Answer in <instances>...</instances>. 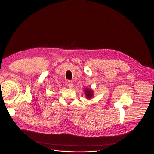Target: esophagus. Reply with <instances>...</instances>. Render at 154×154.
<instances>
[{
	"label": "esophagus",
	"instance_id": "34e87169",
	"mask_svg": "<svg viewBox=\"0 0 154 154\" xmlns=\"http://www.w3.org/2000/svg\"><path fill=\"white\" fill-rule=\"evenodd\" d=\"M67 85L69 88H72L73 86V82L71 80H68L67 82Z\"/></svg>",
	"mask_w": 154,
	"mask_h": 154
}]
</instances>
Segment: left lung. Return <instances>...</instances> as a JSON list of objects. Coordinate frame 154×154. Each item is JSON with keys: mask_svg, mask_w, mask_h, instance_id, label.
Listing matches in <instances>:
<instances>
[{"mask_svg": "<svg viewBox=\"0 0 154 154\" xmlns=\"http://www.w3.org/2000/svg\"><path fill=\"white\" fill-rule=\"evenodd\" d=\"M85 93L88 99H90L93 96V91L90 90V89H85Z\"/></svg>", "mask_w": 154, "mask_h": 154, "instance_id": "8db88e82", "label": "left lung"}]
</instances>
